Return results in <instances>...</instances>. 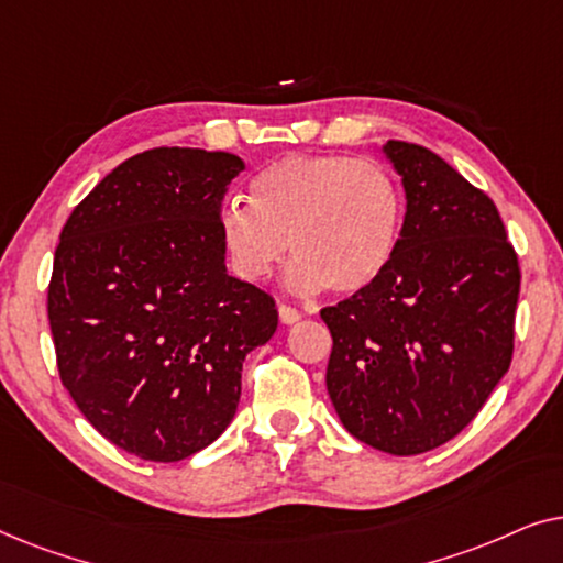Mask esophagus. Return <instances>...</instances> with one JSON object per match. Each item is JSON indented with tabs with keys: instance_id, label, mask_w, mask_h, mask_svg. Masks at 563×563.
<instances>
[{
	"instance_id": "obj_1",
	"label": "esophagus",
	"mask_w": 563,
	"mask_h": 563,
	"mask_svg": "<svg viewBox=\"0 0 563 563\" xmlns=\"http://www.w3.org/2000/svg\"><path fill=\"white\" fill-rule=\"evenodd\" d=\"M299 318H302V312L297 310V307H291V305H279V320L284 322V325H291V322H297Z\"/></svg>"
}]
</instances>
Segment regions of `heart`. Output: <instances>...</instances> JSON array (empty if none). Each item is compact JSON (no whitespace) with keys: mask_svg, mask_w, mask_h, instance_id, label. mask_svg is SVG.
Instances as JSON below:
<instances>
[{"mask_svg":"<svg viewBox=\"0 0 563 563\" xmlns=\"http://www.w3.org/2000/svg\"><path fill=\"white\" fill-rule=\"evenodd\" d=\"M230 268L261 282L287 253L291 287L356 295L387 272L402 225V195L389 172L353 156H287L261 168L251 202L220 210Z\"/></svg>","mask_w":563,"mask_h":563,"instance_id":"b5f03b06","label":"heart"}]
</instances>
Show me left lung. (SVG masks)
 <instances>
[{"label": "left lung", "mask_w": 563, "mask_h": 563, "mask_svg": "<svg viewBox=\"0 0 563 563\" xmlns=\"http://www.w3.org/2000/svg\"><path fill=\"white\" fill-rule=\"evenodd\" d=\"M407 212L372 287L322 307L328 395L372 449L415 456L456 438L512 361L518 253L492 199L422 145L389 141Z\"/></svg>", "instance_id": "1"}]
</instances>
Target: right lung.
<instances>
[{
  "label": "right lung",
  "mask_w": 563,
  "mask_h": 563,
  "mask_svg": "<svg viewBox=\"0 0 563 563\" xmlns=\"http://www.w3.org/2000/svg\"><path fill=\"white\" fill-rule=\"evenodd\" d=\"M233 153L151 148L68 214L48 322L84 418L128 453L181 461L233 420L245 353L274 335V297L225 272L220 202Z\"/></svg>",
  "instance_id": "obj_1"
}]
</instances>
